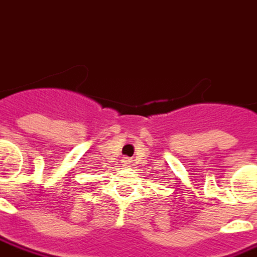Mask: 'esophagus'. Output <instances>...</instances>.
Instances as JSON below:
<instances>
[{
  "instance_id": "34e87169",
  "label": "esophagus",
  "mask_w": 257,
  "mask_h": 257,
  "mask_svg": "<svg viewBox=\"0 0 257 257\" xmlns=\"http://www.w3.org/2000/svg\"><path fill=\"white\" fill-rule=\"evenodd\" d=\"M124 160H125V161H128V158H124Z\"/></svg>"
}]
</instances>
